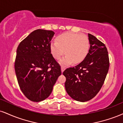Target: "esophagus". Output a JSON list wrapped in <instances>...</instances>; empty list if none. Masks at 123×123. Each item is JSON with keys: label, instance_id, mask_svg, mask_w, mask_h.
Returning a JSON list of instances; mask_svg holds the SVG:
<instances>
[{"label": "esophagus", "instance_id": "obj_1", "mask_svg": "<svg viewBox=\"0 0 123 123\" xmlns=\"http://www.w3.org/2000/svg\"><path fill=\"white\" fill-rule=\"evenodd\" d=\"M65 68L64 66H61V72H62V73H63V71L65 70Z\"/></svg>", "mask_w": 123, "mask_h": 123}]
</instances>
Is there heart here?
Segmentation results:
<instances>
[{
	"instance_id": "heart-1",
	"label": "heart",
	"mask_w": 123,
	"mask_h": 123,
	"mask_svg": "<svg viewBox=\"0 0 123 123\" xmlns=\"http://www.w3.org/2000/svg\"><path fill=\"white\" fill-rule=\"evenodd\" d=\"M57 42L50 43V49L53 57L59 60L65 50L66 55L60 60L62 65H69L74 62H82L88 54L89 41L85 35L74 33H64L57 37Z\"/></svg>"
}]
</instances>
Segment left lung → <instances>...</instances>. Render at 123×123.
Returning a JSON list of instances; mask_svg holds the SVG:
<instances>
[{"instance_id": "obj_1", "label": "left lung", "mask_w": 123, "mask_h": 123, "mask_svg": "<svg viewBox=\"0 0 123 123\" xmlns=\"http://www.w3.org/2000/svg\"><path fill=\"white\" fill-rule=\"evenodd\" d=\"M90 48L85 59L73 68L66 69L63 74L68 94L74 100L85 102L98 93L109 70L107 49L103 43L88 34Z\"/></svg>"}]
</instances>
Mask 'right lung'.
I'll return each instance as SVG.
<instances>
[{"instance_id":"right-lung-1","label":"right lung","mask_w":123,"mask_h":123,"mask_svg":"<svg viewBox=\"0 0 123 123\" xmlns=\"http://www.w3.org/2000/svg\"><path fill=\"white\" fill-rule=\"evenodd\" d=\"M54 34L51 30H36L17 48L15 62L17 80L23 93L32 101L47 98L61 74L60 66L50 49Z\"/></svg>"}]
</instances>
